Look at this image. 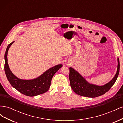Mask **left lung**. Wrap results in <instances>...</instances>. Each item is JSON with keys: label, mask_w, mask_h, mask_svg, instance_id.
<instances>
[{"label": "left lung", "mask_w": 123, "mask_h": 123, "mask_svg": "<svg viewBox=\"0 0 123 123\" xmlns=\"http://www.w3.org/2000/svg\"><path fill=\"white\" fill-rule=\"evenodd\" d=\"M70 86L74 92L78 95L89 98H95L105 94L112 87L120 72V61L117 58V68L114 76L108 83L99 86L91 84L86 80L76 70L69 68Z\"/></svg>", "instance_id": "left-lung-1"}]
</instances>
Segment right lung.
Wrapping results in <instances>:
<instances>
[{"mask_svg":"<svg viewBox=\"0 0 123 123\" xmlns=\"http://www.w3.org/2000/svg\"><path fill=\"white\" fill-rule=\"evenodd\" d=\"M13 42L7 47L5 54V71L9 83L12 86L21 93L29 96H34L46 92L50 87L53 75L62 66L58 64L46 70L38 77L31 80L21 79L11 71L8 62V52Z\"/></svg>","mask_w":123,"mask_h":123,"instance_id":"right-lung-1","label":"right lung"}]
</instances>
